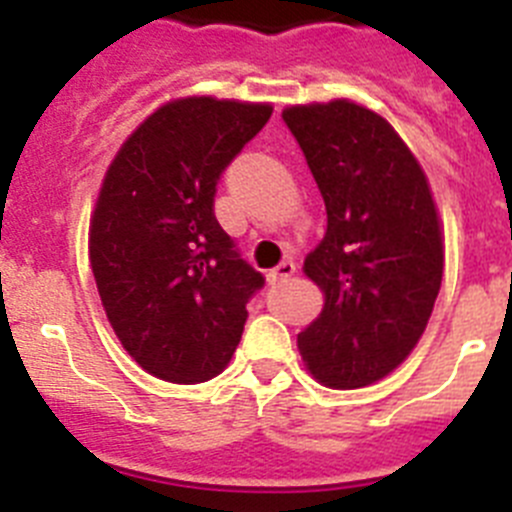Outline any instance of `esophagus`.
I'll return each mask as SVG.
<instances>
[{"mask_svg":"<svg viewBox=\"0 0 512 512\" xmlns=\"http://www.w3.org/2000/svg\"><path fill=\"white\" fill-rule=\"evenodd\" d=\"M295 261H282V264L277 266V269L269 271V282L277 284V282H284V279H289L292 274H295Z\"/></svg>","mask_w":512,"mask_h":512,"instance_id":"1","label":"esophagus"}]
</instances>
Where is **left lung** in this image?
I'll list each match as a JSON object with an SVG mask.
<instances>
[{"label":"left lung","instance_id":"obj_1","mask_svg":"<svg viewBox=\"0 0 512 512\" xmlns=\"http://www.w3.org/2000/svg\"><path fill=\"white\" fill-rule=\"evenodd\" d=\"M328 230L305 259L325 292L297 336L307 369L333 390L387 377L423 336L443 277L438 212L423 169L384 117L346 99L289 107Z\"/></svg>","mask_w":512,"mask_h":512}]
</instances>
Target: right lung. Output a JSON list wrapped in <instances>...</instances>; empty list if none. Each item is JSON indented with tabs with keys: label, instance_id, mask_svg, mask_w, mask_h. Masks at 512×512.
Here are the masks:
<instances>
[{
	"label": "right lung",
	"instance_id": "add662e5",
	"mask_svg": "<svg viewBox=\"0 0 512 512\" xmlns=\"http://www.w3.org/2000/svg\"><path fill=\"white\" fill-rule=\"evenodd\" d=\"M271 117L269 104L189 97L153 112L104 176L89 259L125 351L153 377H217L241 343L264 274L212 212L217 182Z\"/></svg>",
	"mask_w": 512,
	"mask_h": 512
}]
</instances>
